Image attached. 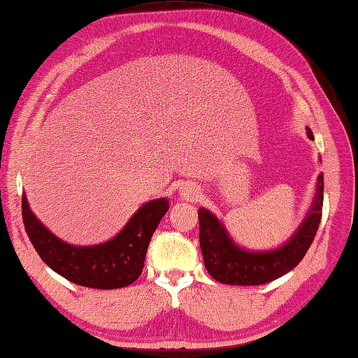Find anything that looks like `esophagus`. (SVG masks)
<instances>
[{
	"mask_svg": "<svg viewBox=\"0 0 358 358\" xmlns=\"http://www.w3.org/2000/svg\"><path fill=\"white\" fill-rule=\"evenodd\" d=\"M182 194H184V197H187V199H194V197H197V192L194 188H185L184 192H182Z\"/></svg>",
	"mask_w": 358,
	"mask_h": 358,
	"instance_id": "esophagus-1",
	"label": "esophagus"
}]
</instances>
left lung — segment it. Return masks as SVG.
Here are the masks:
<instances>
[{
  "label": "left lung",
  "instance_id": "left-lung-1",
  "mask_svg": "<svg viewBox=\"0 0 358 358\" xmlns=\"http://www.w3.org/2000/svg\"><path fill=\"white\" fill-rule=\"evenodd\" d=\"M308 138L314 139L308 129ZM323 210V174L319 176L313 210L292 239L279 250L248 252L234 245L220 222L210 211L201 208L199 242L206 271L214 280L227 285H264L279 279L296 268L305 257L320 225Z\"/></svg>",
  "mask_w": 358,
  "mask_h": 358
}]
</instances>
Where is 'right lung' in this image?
<instances>
[{
	"label": "right lung",
	"instance_id": "add662e5",
	"mask_svg": "<svg viewBox=\"0 0 358 358\" xmlns=\"http://www.w3.org/2000/svg\"><path fill=\"white\" fill-rule=\"evenodd\" d=\"M21 211L29 239L47 266L81 287L116 289L139 279L150 239L169 211V202L156 199L141 206L121 233L96 246H73L59 241L29 210L24 194Z\"/></svg>",
	"mask_w": 358,
	"mask_h": 358
}]
</instances>
